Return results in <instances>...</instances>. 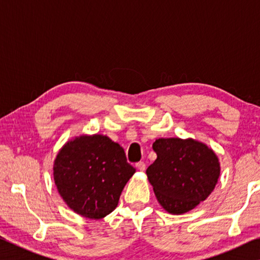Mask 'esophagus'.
Returning <instances> with one entry per match:
<instances>
[{
    "mask_svg": "<svg viewBox=\"0 0 260 260\" xmlns=\"http://www.w3.org/2000/svg\"><path fill=\"white\" fill-rule=\"evenodd\" d=\"M136 167H138V170H140V171H144V170H146V162L139 161L138 164H136Z\"/></svg>",
    "mask_w": 260,
    "mask_h": 260,
    "instance_id": "1",
    "label": "esophagus"
}]
</instances>
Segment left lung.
I'll list each match as a JSON object with an SVG mask.
<instances>
[{
    "label": "left lung",
    "mask_w": 260,
    "mask_h": 260,
    "mask_svg": "<svg viewBox=\"0 0 260 260\" xmlns=\"http://www.w3.org/2000/svg\"><path fill=\"white\" fill-rule=\"evenodd\" d=\"M152 149L157 159L147 169V175L167 212H188L208 199L220 174L213 150L195 140L178 138L158 139Z\"/></svg>",
    "instance_id": "left-lung-1"
}]
</instances>
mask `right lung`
Segmentation results:
<instances>
[{
    "label": "right lung",
    "mask_w": 260,
    "mask_h": 260,
    "mask_svg": "<svg viewBox=\"0 0 260 260\" xmlns=\"http://www.w3.org/2000/svg\"><path fill=\"white\" fill-rule=\"evenodd\" d=\"M135 173L124 149L104 135H82L60 149L54 162L59 195L74 212L101 219L117 208Z\"/></svg>",
    "instance_id": "obj_1"
}]
</instances>
